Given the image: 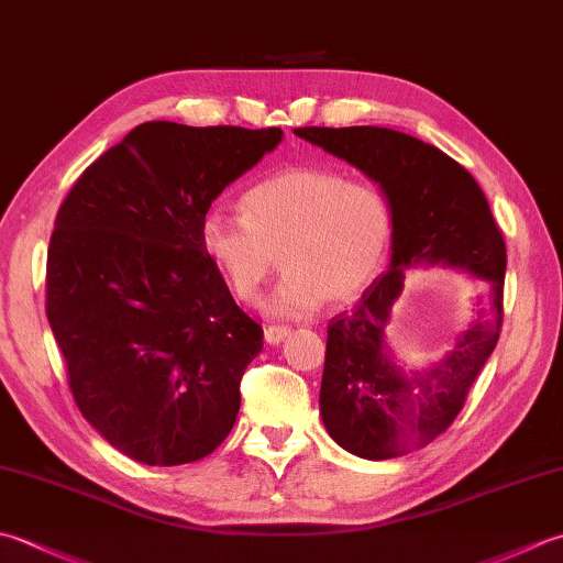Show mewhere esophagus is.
<instances>
[{
  "label": "esophagus",
  "instance_id": "34e87169",
  "mask_svg": "<svg viewBox=\"0 0 563 563\" xmlns=\"http://www.w3.org/2000/svg\"><path fill=\"white\" fill-rule=\"evenodd\" d=\"M288 334H290V327H280V324H268L266 332H263L268 344H280V341H285V336Z\"/></svg>",
  "mask_w": 563,
  "mask_h": 563
}]
</instances>
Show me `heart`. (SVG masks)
Segmentation results:
<instances>
[{
	"mask_svg": "<svg viewBox=\"0 0 563 563\" xmlns=\"http://www.w3.org/2000/svg\"><path fill=\"white\" fill-rule=\"evenodd\" d=\"M207 258L241 302H256L278 266L275 317H305L354 300L376 280L393 241V207L380 185L322 165L285 168L244 195V214L212 209L200 227Z\"/></svg>",
	"mask_w": 563,
	"mask_h": 563,
	"instance_id": "1",
	"label": "heart"
}]
</instances>
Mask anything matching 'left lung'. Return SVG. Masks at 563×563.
I'll use <instances>...</instances> for the list:
<instances>
[{
    "label": "left lung",
    "mask_w": 563,
    "mask_h": 563,
    "mask_svg": "<svg viewBox=\"0 0 563 563\" xmlns=\"http://www.w3.org/2000/svg\"><path fill=\"white\" fill-rule=\"evenodd\" d=\"M295 136L368 175L393 207L388 271L327 327L319 415L329 437L361 459L410 454L456 420L498 344L508 261L503 231L473 175L432 143L383 126H302ZM437 262L484 283L482 310L442 360L405 369L384 344L391 307L406 268Z\"/></svg>",
    "instance_id": "left-lung-1"
}]
</instances>
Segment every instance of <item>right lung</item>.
Segmentation results:
<instances>
[{
  "label": "right lung",
  "mask_w": 563,
  "mask_h": 563,
  "mask_svg": "<svg viewBox=\"0 0 563 563\" xmlns=\"http://www.w3.org/2000/svg\"><path fill=\"white\" fill-rule=\"evenodd\" d=\"M280 129L146 121L87 168L55 217L46 314L80 412L148 466L200 461L224 442L263 329L200 241L227 185Z\"/></svg>",
  "instance_id": "obj_1"
}]
</instances>
